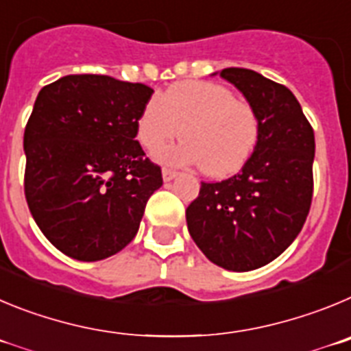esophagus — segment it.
Here are the masks:
<instances>
[{
  "label": "esophagus",
  "mask_w": 351,
  "mask_h": 351,
  "mask_svg": "<svg viewBox=\"0 0 351 351\" xmlns=\"http://www.w3.org/2000/svg\"><path fill=\"white\" fill-rule=\"evenodd\" d=\"M176 176H178V173H176L175 169L162 168V180H164V182H171V180L176 178Z\"/></svg>",
  "instance_id": "obj_1"
}]
</instances>
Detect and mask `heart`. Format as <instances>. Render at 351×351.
Returning <instances> with one entry per match:
<instances>
[{"instance_id":"b5f03b06","label":"heart","mask_w":351,"mask_h":351,"mask_svg":"<svg viewBox=\"0 0 351 351\" xmlns=\"http://www.w3.org/2000/svg\"><path fill=\"white\" fill-rule=\"evenodd\" d=\"M185 140L162 154V159L201 164L210 176L238 171L254 152L261 131L257 110L236 99L232 90L213 82H180L162 99L152 97L136 122L140 143L157 152L180 134Z\"/></svg>"}]
</instances>
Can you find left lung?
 Returning a JSON list of instances; mask_svg holds the SVG:
<instances>
[{
  "mask_svg": "<svg viewBox=\"0 0 351 351\" xmlns=\"http://www.w3.org/2000/svg\"><path fill=\"white\" fill-rule=\"evenodd\" d=\"M220 77L257 110L258 140L238 175L201 183L185 215L199 250L243 273L269 264L301 232L313 195L315 134L285 85L245 68Z\"/></svg>",
  "mask_w": 351,
  "mask_h": 351,
  "instance_id": "obj_1",
  "label": "left lung"
}]
</instances>
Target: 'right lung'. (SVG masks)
<instances>
[{
  "label": "right lung",
  "instance_id": "obj_1",
  "mask_svg": "<svg viewBox=\"0 0 351 351\" xmlns=\"http://www.w3.org/2000/svg\"><path fill=\"white\" fill-rule=\"evenodd\" d=\"M154 89L106 75H68L38 93L24 131V192L58 250L84 262L121 252L162 185L136 122Z\"/></svg>",
  "mask_w": 351,
  "mask_h": 351
}]
</instances>
